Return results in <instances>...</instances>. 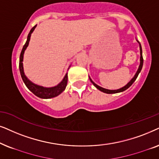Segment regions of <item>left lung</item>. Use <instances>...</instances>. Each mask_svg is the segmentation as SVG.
<instances>
[{"mask_svg":"<svg viewBox=\"0 0 159 159\" xmlns=\"http://www.w3.org/2000/svg\"><path fill=\"white\" fill-rule=\"evenodd\" d=\"M139 48H140V65H139V68L138 70H137V72L136 73V74H135V75L134 76V78H132L131 81L129 82V83L126 84V85L125 86H124V87L120 88L119 89H117V90H109V89H104L102 87H100V86H99L98 85H97L96 84L94 83V82L92 81V80L91 79V78H89L90 81L93 84V85H94L95 87H96L97 89H99V91H101V92H104V93H106V94H115V93H118V92H124V91H125L128 88H129L132 85V84L134 83V82L135 81V80L137 79V76H138L139 73H140L141 70H142V67H143V52H142V47H141V45L140 43H139Z\"/></svg>","mask_w":159,"mask_h":159,"instance_id":"1","label":"left lung"}]
</instances>
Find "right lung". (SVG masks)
Listing matches in <instances>:
<instances>
[{
	"label": "right lung",
	"mask_w": 159,
	"mask_h": 159,
	"mask_svg": "<svg viewBox=\"0 0 159 159\" xmlns=\"http://www.w3.org/2000/svg\"><path fill=\"white\" fill-rule=\"evenodd\" d=\"M36 25H35L33 28L30 30V33L28 34V36H27V39L25 44L23 46L22 52H21L20 54V64H19V67H20V74L21 76H22V78L24 81V83L28 89L30 91H31L33 93L35 96L40 97V98H43V99H49V98H52V97H55L57 96H58L59 94H60L65 89L67 86V74L66 73V75L63 78V80L60 82V84H58L57 86H54V87H52V88H46V87H43V86H38L35 85L29 81L27 79V78L25 75L24 73V70H23V65H22V61H23V55H24V52L26 48L27 47L29 44V41L30 40V36H31V33H33L34 30H35Z\"/></svg>",
	"instance_id": "1"
}]
</instances>
